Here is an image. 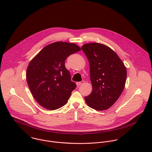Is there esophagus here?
<instances>
[{
  "mask_svg": "<svg viewBox=\"0 0 152 152\" xmlns=\"http://www.w3.org/2000/svg\"><path fill=\"white\" fill-rule=\"evenodd\" d=\"M84 83H85V80H82V81H80V82H77V83H76V85H77V86H80V85H81L82 84H83Z\"/></svg>",
  "mask_w": 152,
  "mask_h": 152,
  "instance_id": "obj_1",
  "label": "esophagus"
}]
</instances>
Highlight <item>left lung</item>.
I'll return each instance as SVG.
<instances>
[{
    "label": "left lung",
    "mask_w": 152,
    "mask_h": 152,
    "mask_svg": "<svg viewBox=\"0 0 152 152\" xmlns=\"http://www.w3.org/2000/svg\"><path fill=\"white\" fill-rule=\"evenodd\" d=\"M82 50L90 65L92 92L85 97L87 105L97 111L110 108L122 94L127 70L118 55L110 47L99 43L86 44Z\"/></svg>",
    "instance_id": "8db88e82"
}]
</instances>
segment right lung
Instances as JSON below:
<instances>
[{"label": "right lung", "instance_id": "right-lung-1", "mask_svg": "<svg viewBox=\"0 0 152 152\" xmlns=\"http://www.w3.org/2000/svg\"><path fill=\"white\" fill-rule=\"evenodd\" d=\"M80 50L73 43L55 42L45 46L31 61L26 80L33 96L42 107L55 110L67 102L76 85L71 80L65 60Z\"/></svg>", "mask_w": 152, "mask_h": 152}]
</instances>
